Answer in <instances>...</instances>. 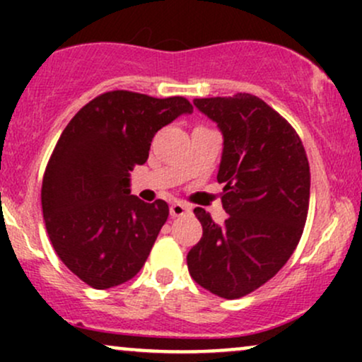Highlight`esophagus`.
Here are the masks:
<instances>
[{
	"mask_svg": "<svg viewBox=\"0 0 362 362\" xmlns=\"http://www.w3.org/2000/svg\"><path fill=\"white\" fill-rule=\"evenodd\" d=\"M187 213H190V207L184 204V202L175 201L170 206V216H172V218H178V216H184Z\"/></svg>",
	"mask_w": 362,
	"mask_h": 362,
	"instance_id": "esophagus-1",
	"label": "esophagus"
}]
</instances>
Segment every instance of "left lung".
<instances>
[{
	"label": "left lung",
	"instance_id": "1",
	"mask_svg": "<svg viewBox=\"0 0 362 362\" xmlns=\"http://www.w3.org/2000/svg\"><path fill=\"white\" fill-rule=\"evenodd\" d=\"M194 105L223 132L218 182L230 216L219 226L195 207L202 238L187 265L199 286L236 300L272 279L296 250L310 206L308 158L293 126L255 95L195 98Z\"/></svg>",
	"mask_w": 362,
	"mask_h": 362
}]
</instances>
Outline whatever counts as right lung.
<instances>
[{"label":"right lung","mask_w":362,"mask_h":362,"mask_svg":"<svg viewBox=\"0 0 362 362\" xmlns=\"http://www.w3.org/2000/svg\"><path fill=\"white\" fill-rule=\"evenodd\" d=\"M184 97L105 91L62 131L42 180V213L62 264L95 289L124 284L141 271L168 204L129 190V172L148 160L161 127L190 114Z\"/></svg>","instance_id":"1"}]
</instances>
